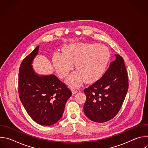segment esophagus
I'll return each mask as SVG.
<instances>
[{"label": "esophagus", "instance_id": "34e87169", "mask_svg": "<svg viewBox=\"0 0 148 148\" xmlns=\"http://www.w3.org/2000/svg\"><path fill=\"white\" fill-rule=\"evenodd\" d=\"M72 92H73V94H76V93H77L78 92V90H77V88H73L72 89Z\"/></svg>", "mask_w": 148, "mask_h": 148}]
</instances>
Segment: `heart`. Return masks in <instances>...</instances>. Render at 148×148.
Returning <instances> with one entry per match:
<instances>
[{"instance_id":"obj_1","label":"heart","mask_w":148,"mask_h":148,"mask_svg":"<svg viewBox=\"0 0 148 148\" xmlns=\"http://www.w3.org/2000/svg\"><path fill=\"white\" fill-rule=\"evenodd\" d=\"M110 58L108 49L97 44H71L63 49V53L57 51L53 56L55 69L61 78L66 77L75 67L77 71L72 73L66 82L71 87H77L85 79L95 81L106 71Z\"/></svg>"}]
</instances>
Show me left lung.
<instances>
[{"label":"left lung","mask_w":148,"mask_h":148,"mask_svg":"<svg viewBox=\"0 0 148 148\" xmlns=\"http://www.w3.org/2000/svg\"><path fill=\"white\" fill-rule=\"evenodd\" d=\"M115 60L102 77L84 90L86 101L84 112L91 121L102 123L114 118L119 111L128 90V73L123 58Z\"/></svg>","instance_id":"obj_1"}]
</instances>
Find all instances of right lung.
I'll return each mask as SVG.
<instances>
[{"label": "right lung", "mask_w": 148, "mask_h": 148, "mask_svg": "<svg viewBox=\"0 0 148 148\" xmlns=\"http://www.w3.org/2000/svg\"><path fill=\"white\" fill-rule=\"evenodd\" d=\"M39 46L22 62L18 73V95L29 116L37 123L50 126L56 123L64 112L71 91L56 75H40L32 66Z\"/></svg>", "instance_id": "add662e5"}]
</instances>
